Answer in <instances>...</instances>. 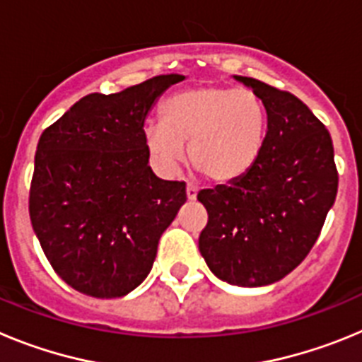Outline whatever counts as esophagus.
<instances>
[{
	"label": "esophagus",
	"mask_w": 362,
	"mask_h": 362,
	"mask_svg": "<svg viewBox=\"0 0 362 362\" xmlns=\"http://www.w3.org/2000/svg\"><path fill=\"white\" fill-rule=\"evenodd\" d=\"M197 197V188L194 185H187V199L194 201Z\"/></svg>",
	"instance_id": "34e87169"
}]
</instances>
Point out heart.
I'll list each match as a JSON object with an SVG mask.
<instances>
[{
  "mask_svg": "<svg viewBox=\"0 0 362 362\" xmlns=\"http://www.w3.org/2000/svg\"><path fill=\"white\" fill-rule=\"evenodd\" d=\"M267 134L263 101L250 90L199 85L166 99L161 121L146 124L145 145L156 165L170 172L185 159L219 185L241 179L257 161Z\"/></svg>",
  "mask_w": 362,
  "mask_h": 362,
  "instance_id": "1",
  "label": "heart"
}]
</instances>
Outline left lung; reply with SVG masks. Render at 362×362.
Returning <instances> with one entry per match:
<instances>
[{"mask_svg":"<svg viewBox=\"0 0 362 362\" xmlns=\"http://www.w3.org/2000/svg\"><path fill=\"white\" fill-rule=\"evenodd\" d=\"M267 110L257 161L241 179L201 190L209 212L199 252L216 277L235 286H267L308 255L337 196L330 132L290 92L233 76Z\"/></svg>","mask_w":362,"mask_h":362,"instance_id":"left-lung-1","label":"left lung"}]
</instances>
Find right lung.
<instances>
[{
    "label": "right lung",
    "mask_w": 362,
    "mask_h": 362,
    "mask_svg": "<svg viewBox=\"0 0 362 362\" xmlns=\"http://www.w3.org/2000/svg\"><path fill=\"white\" fill-rule=\"evenodd\" d=\"M181 74L116 94H88L40 137L32 228L56 274L99 299L123 297L152 270L158 243L187 201L183 181L153 174L145 119Z\"/></svg>",
    "instance_id": "right-lung-1"
}]
</instances>
